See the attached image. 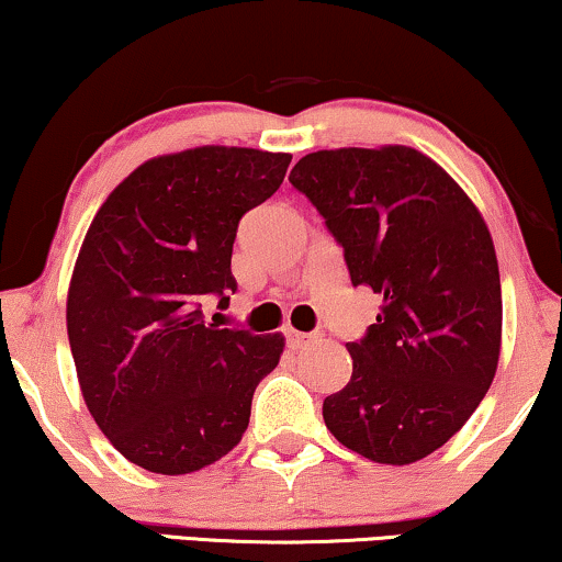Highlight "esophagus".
<instances>
[{"label": "esophagus", "mask_w": 562, "mask_h": 562, "mask_svg": "<svg viewBox=\"0 0 562 562\" xmlns=\"http://www.w3.org/2000/svg\"><path fill=\"white\" fill-rule=\"evenodd\" d=\"M312 340H317V337L310 335V333H296V329H286V345L291 350L304 348V345H310Z\"/></svg>", "instance_id": "34e87169"}]
</instances>
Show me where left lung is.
<instances>
[{"label": "left lung", "instance_id": "obj_1", "mask_svg": "<svg viewBox=\"0 0 562 562\" xmlns=\"http://www.w3.org/2000/svg\"><path fill=\"white\" fill-rule=\"evenodd\" d=\"M342 248L352 286L381 296L348 342L352 375L322 417L345 448L406 465L442 448L486 396L502 348V281L488 227L422 153L317 150L291 168Z\"/></svg>", "mask_w": 562, "mask_h": 562}]
</instances>
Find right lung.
<instances>
[{"label": "right lung", "mask_w": 562, "mask_h": 562, "mask_svg": "<svg viewBox=\"0 0 562 562\" xmlns=\"http://www.w3.org/2000/svg\"><path fill=\"white\" fill-rule=\"evenodd\" d=\"M289 164V153L222 145L153 158L91 222L68 289V342L91 417L145 471L181 475L227 456L279 366L281 335L206 325L202 302L235 294L237 225Z\"/></svg>", "instance_id": "1"}]
</instances>
